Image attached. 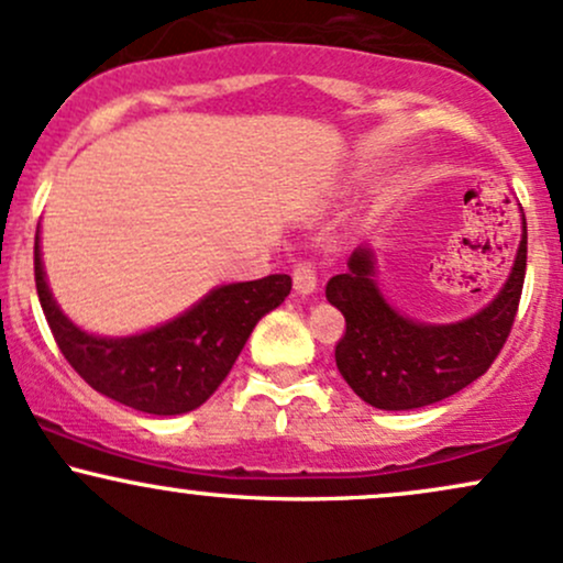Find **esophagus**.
Wrapping results in <instances>:
<instances>
[{
    "label": "esophagus",
    "instance_id": "1",
    "mask_svg": "<svg viewBox=\"0 0 563 563\" xmlns=\"http://www.w3.org/2000/svg\"><path fill=\"white\" fill-rule=\"evenodd\" d=\"M290 275H294L296 294L309 296V294H314V290H318V269H314L312 262H299Z\"/></svg>",
    "mask_w": 563,
    "mask_h": 563
}]
</instances>
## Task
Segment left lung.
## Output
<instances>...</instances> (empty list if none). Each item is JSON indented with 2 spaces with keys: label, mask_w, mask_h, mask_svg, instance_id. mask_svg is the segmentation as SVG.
Wrapping results in <instances>:
<instances>
[{
  "label": "left lung",
  "mask_w": 563,
  "mask_h": 563,
  "mask_svg": "<svg viewBox=\"0 0 563 563\" xmlns=\"http://www.w3.org/2000/svg\"><path fill=\"white\" fill-rule=\"evenodd\" d=\"M506 286L474 318L450 325L407 320L373 280V251L357 249L325 296L346 318L335 365L360 399L378 410H412L466 389L487 373L519 312L527 273V222Z\"/></svg>",
  "instance_id": "8db88e82"
}]
</instances>
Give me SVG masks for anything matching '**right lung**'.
<instances>
[{
	"instance_id": "obj_1",
	"label": "right lung",
	"mask_w": 563,
	"mask_h": 563,
	"mask_svg": "<svg viewBox=\"0 0 563 563\" xmlns=\"http://www.w3.org/2000/svg\"><path fill=\"white\" fill-rule=\"evenodd\" d=\"M34 277L44 318L70 367L95 391L151 416H179L203 405L228 378L256 322L290 294L288 275L230 283L166 325L106 339L84 333L60 312L44 277L38 232Z\"/></svg>"
}]
</instances>
